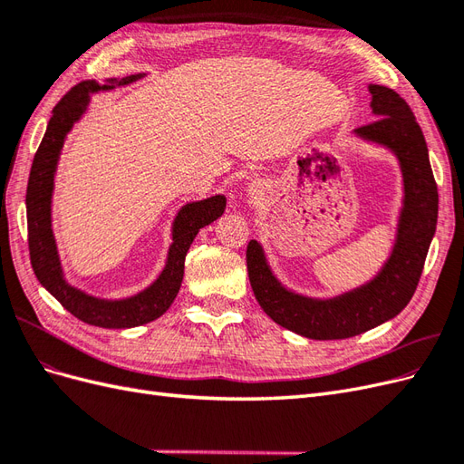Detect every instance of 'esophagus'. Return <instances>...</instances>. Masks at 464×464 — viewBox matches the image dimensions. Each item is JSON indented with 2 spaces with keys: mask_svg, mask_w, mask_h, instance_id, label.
Returning <instances> with one entry per match:
<instances>
[{
  "mask_svg": "<svg viewBox=\"0 0 464 464\" xmlns=\"http://www.w3.org/2000/svg\"><path fill=\"white\" fill-rule=\"evenodd\" d=\"M249 193L251 195H257L259 193V186H249Z\"/></svg>",
  "mask_w": 464,
  "mask_h": 464,
  "instance_id": "esophagus-1",
  "label": "esophagus"
}]
</instances>
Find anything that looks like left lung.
<instances>
[{"instance_id": "obj_1", "label": "left lung", "mask_w": 464, "mask_h": 464, "mask_svg": "<svg viewBox=\"0 0 464 464\" xmlns=\"http://www.w3.org/2000/svg\"><path fill=\"white\" fill-rule=\"evenodd\" d=\"M368 91L377 120L354 130V135L395 154L404 191L395 244L382 269L366 285L339 296L312 298L280 283L257 240L247 244L249 283L263 312L305 339H350L399 315L418 286L438 224V186L412 110L392 89L368 85Z\"/></svg>"}]
</instances>
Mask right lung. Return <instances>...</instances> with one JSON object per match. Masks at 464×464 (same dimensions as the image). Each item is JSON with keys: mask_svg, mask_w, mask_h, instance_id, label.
Here are the masks:
<instances>
[{"mask_svg": "<svg viewBox=\"0 0 464 464\" xmlns=\"http://www.w3.org/2000/svg\"><path fill=\"white\" fill-rule=\"evenodd\" d=\"M143 77L145 73H137L123 79H108L104 85L91 79L79 82L77 87L69 91L52 111L44 139H42V143L34 154L29 186H26L29 251L31 265L38 283L69 314L89 323V325L102 329H130L159 319L178 296L181 278H184V261L195 236L207 224L222 217L224 208H227V198L224 195H213V198H207L203 201H191L181 207L172 222V244L170 249H168L162 273L150 286L135 294V296L121 300L96 298L72 286L65 280L58 246H55L52 230L53 178L65 137L87 111L91 94L130 85V82H135Z\"/></svg>", "mask_w": 464, "mask_h": 464, "instance_id": "add662e5", "label": "right lung"}]
</instances>
